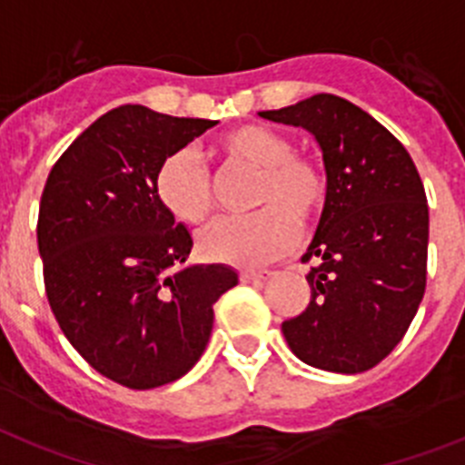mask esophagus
<instances>
[{
	"mask_svg": "<svg viewBox=\"0 0 465 465\" xmlns=\"http://www.w3.org/2000/svg\"><path fill=\"white\" fill-rule=\"evenodd\" d=\"M269 276H272V272H269V269H245V272H241V281H243V283L267 281Z\"/></svg>",
	"mask_w": 465,
	"mask_h": 465,
	"instance_id": "1",
	"label": "esophagus"
}]
</instances>
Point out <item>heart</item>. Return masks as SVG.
I'll list each match as a JSON object with an SVG mask.
<instances>
[{
	"label": "heart",
	"mask_w": 465,
	"mask_h": 465,
	"mask_svg": "<svg viewBox=\"0 0 465 465\" xmlns=\"http://www.w3.org/2000/svg\"><path fill=\"white\" fill-rule=\"evenodd\" d=\"M210 153L226 167L255 170L251 210L257 213L224 220L203 233L205 257L233 267H257L292 251L298 226H310L326 203L329 182L323 167L310 155L292 153L291 139L264 124H239L224 132ZM155 198L173 220L186 226H203L213 217V182L189 148L160 163Z\"/></svg>",
	"instance_id": "b5f03b06"
}]
</instances>
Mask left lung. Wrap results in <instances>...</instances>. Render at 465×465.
<instances>
[{
    "label": "left lung",
    "instance_id": "1",
    "mask_svg": "<svg viewBox=\"0 0 465 465\" xmlns=\"http://www.w3.org/2000/svg\"><path fill=\"white\" fill-rule=\"evenodd\" d=\"M257 115L310 132L329 182L302 257L314 260L310 305L281 323L283 338L314 369L369 371L404 338L425 292L428 203L419 170L383 124L333 94Z\"/></svg>",
    "mask_w": 465,
    "mask_h": 465
}]
</instances>
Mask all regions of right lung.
<instances>
[{"instance_id":"1","label":"right lung","mask_w":465,"mask_h":465,"mask_svg":"<svg viewBox=\"0 0 465 465\" xmlns=\"http://www.w3.org/2000/svg\"><path fill=\"white\" fill-rule=\"evenodd\" d=\"M214 124L113 108L65 148L42 191L37 245L54 317L124 388L189 373L213 333V305L239 283L226 264H186L189 229L155 198L160 163Z\"/></svg>"}]
</instances>
